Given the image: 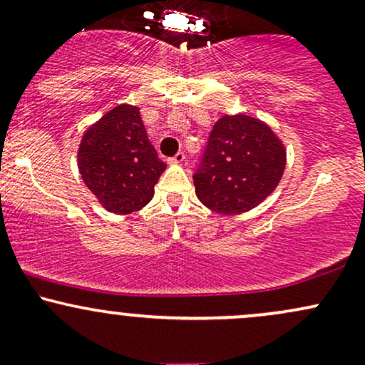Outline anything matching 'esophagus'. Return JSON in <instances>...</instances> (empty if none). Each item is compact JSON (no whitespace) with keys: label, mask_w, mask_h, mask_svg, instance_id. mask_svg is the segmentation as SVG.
I'll return each instance as SVG.
<instances>
[{"label":"esophagus","mask_w":365,"mask_h":365,"mask_svg":"<svg viewBox=\"0 0 365 365\" xmlns=\"http://www.w3.org/2000/svg\"><path fill=\"white\" fill-rule=\"evenodd\" d=\"M183 161H185V154H183L182 150H180V153H177L173 158L170 159L171 165H180V163H183Z\"/></svg>","instance_id":"34e87169"}]
</instances>
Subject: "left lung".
<instances>
[{
  "label": "left lung",
  "instance_id": "8db88e82",
  "mask_svg": "<svg viewBox=\"0 0 365 365\" xmlns=\"http://www.w3.org/2000/svg\"><path fill=\"white\" fill-rule=\"evenodd\" d=\"M287 166V149L264 121L225 115L211 130L194 173L195 194L220 215H242L274 192Z\"/></svg>",
  "mask_w": 365,
  "mask_h": 365
}]
</instances>
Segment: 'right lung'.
Here are the masks:
<instances>
[{"mask_svg":"<svg viewBox=\"0 0 365 365\" xmlns=\"http://www.w3.org/2000/svg\"><path fill=\"white\" fill-rule=\"evenodd\" d=\"M77 159L83 183L115 215H130L149 204L166 170L148 139L139 108L132 104H118L91 125Z\"/></svg>","mask_w":365,"mask_h":365,"instance_id":"1","label":"right lung"}]
</instances>
